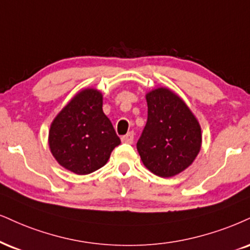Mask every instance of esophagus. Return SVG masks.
<instances>
[{
  "instance_id": "esophagus-1",
  "label": "esophagus",
  "mask_w": 250,
  "mask_h": 250,
  "mask_svg": "<svg viewBox=\"0 0 250 250\" xmlns=\"http://www.w3.org/2000/svg\"><path fill=\"white\" fill-rule=\"evenodd\" d=\"M133 140H134V132L133 131L128 132L127 134L123 135L122 137V141L125 144H132L133 143Z\"/></svg>"
}]
</instances>
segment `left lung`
Returning <instances> with one entry per match:
<instances>
[{"instance_id":"8db88e82","label":"left lung","mask_w":250,"mask_h":250,"mask_svg":"<svg viewBox=\"0 0 250 250\" xmlns=\"http://www.w3.org/2000/svg\"><path fill=\"white\" fill-rule=\"evenodd\" d=\"M148 117L137 149L144 165L160 177L189 167L202 145L200 126L187 104L166 88L146 95Z\"/></svg>"}]
</instances>
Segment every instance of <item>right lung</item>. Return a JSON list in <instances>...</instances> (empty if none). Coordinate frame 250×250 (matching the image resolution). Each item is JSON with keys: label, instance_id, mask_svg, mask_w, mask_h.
Instances as JSON below:
<instances>
[{"label": "right lung", "instance_id": "right-lung-1", "mask_svg": "<svg viewBox=\"0 0 250 250\" xmlns=\"http://www.w3.org/2000/svg\"><path fill=\"white\" fill-rule=\"evenodd\" d=\"M100 91L79 92L53 120L50 148L62 167L78 175H87L103 167L119 137L104 115Z\"/></svg>", "mask_w": 250, "mask_h": 250}]
</instances>
